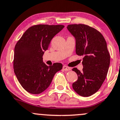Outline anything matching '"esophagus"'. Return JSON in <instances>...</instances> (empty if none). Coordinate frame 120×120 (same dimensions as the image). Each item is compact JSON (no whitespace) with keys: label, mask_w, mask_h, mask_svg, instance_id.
Wrapping results in <instances>:
<instances>
[{"label":"esophagus","mask_w":120,"mask_h":120,"mask_svg":"<svg viewBox=\"0 0 120 120\" xmlns=\"http://www.w3.org/2000/svg\"><path fill=\"white\" fill-rule=\"evenodd\" d=\"M63 70L64 71H70L71 69L70 67H68L64 65V66L63 67Z\"/></svg>","instance_id":"obj_1"}]
</instances>
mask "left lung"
<instances>
[{
  "label": "left lung",
  "mask_w": 120,
  "mask_h": 120,
  "mask_svg": "<svg viewBox=\"0 0 120 120\" xmlns=\"http://www.w3.org/2000/svg\"><path fill=\"white\" fill-rule=\"evenodd\" d=\"M67 29L75 38L76 53L84 56L82 71L72 69L78 76L73 89L80 96H91L100 89L109 70L110 56L106 42L99 31L88 25H69Z\"/></svg>",
  "instance_id": "8db88e82"
}]
</instances>
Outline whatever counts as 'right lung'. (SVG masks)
Wrapping results in <instances>:
<instances>
[{
  "label": "right lung",
  "mask_w": 120,
  "mask_h": 120,
  "mask_svg": "<svg viewBox=\"0 0 120 120\" xmlns=\"http://www.w3.org/2000/svg\"><path fill=\"white\" fill-rule=\"evenodd\" d=\"M64 25H37L29 27L14 48V70L22 87L33 94H38L49 86L55 74L62 69V64L48 66L43 62L44 51L52 39Z\"/></svg>",
  "instance_id": "1"
}]
</instances>
